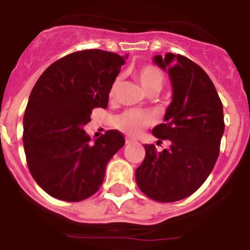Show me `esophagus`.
Here are the masks:
<instances>
[{
  "mask_svg": "<svg viewBox=\"0 0 250 250\" xmlns=\"http://www.w3.org/2000/svg\"><path fill=\"white\" fill-rule=\"evenodd\" d=\"M133 139H130V138H125V144H130V143H133Z\"/></svg>",
  "mask_w": 250,
  "mask_h": 250,
  "instance_id": "34e87169",
  "label": "esophagus"
}]
</instances>
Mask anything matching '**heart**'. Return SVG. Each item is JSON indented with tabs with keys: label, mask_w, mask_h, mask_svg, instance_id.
Masks as SVG:
<instances>
[{
	"label": "heart",
	"mask_w": 250,
	"mask_h": 250,
	"mask_svg": "<svg viewBox=\"0 0 250 250\" xmlns=\"http://www.w3.org/2000/svg\"><path fill=\"white\" fill-rule=\"evenodd\" d=\"M133 76L148 93H158L162 90L165 83V75L163 70L153 64L136 67L133 70ZM118 86H120V79H116L109 87V100L114 99ZM151 123H153V117L150 114L134 111V109L123 112L113 120L114 127L129 136H138L144 128L149 127Z\"/></svg>",
	"instance_id": "heart-1"
}]
</instances>
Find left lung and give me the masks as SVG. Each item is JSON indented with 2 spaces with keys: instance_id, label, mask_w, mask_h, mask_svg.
Here are the masks:
<instances>
[{
  "instance_id": "8db88e82",
  "label": "left lung",
  "mask_w": 250,
  "mask_h": 250,
  "mask_svg": "<svg viewBox=\"0 0 250 250\" xmlns=\"http://www.w3.org/2000/svg\"><path fill=\"white\" fill-rule=\"evenodd\" d=\"M169 72L172 102L165 123L153 134L170 146L159 151L146 144V158L136 170L142 192L158 202H174L192 195L211 174L220 155L225 132L223 107L211 79L201 66L184 55L167 53L154 58Z\"/></svg>"
}]
</instances>
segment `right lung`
Wrapping results in <instances>:
<instances>
[{"instance_id":"right-lung-1","label":"right lung","mask_w":250,"mask_h":250,"mask_svg":"<svg viewBox=\"0 0 250 250\" xmlns=\"http://www.w3.org/2000/svg\"><path fill=\"white\" fill-rule=\"evenodd\" d=\"M125 58L101 49L65 55L41 75L23 118V146L36 183L55 199L78 202L101 188L107 163L125 146L120 130L95 143L83 130L92 109L106 108Z\"/></svg>"}]
</instances>
